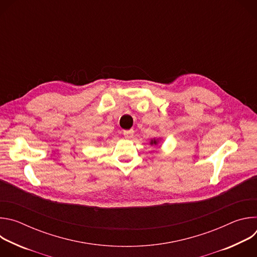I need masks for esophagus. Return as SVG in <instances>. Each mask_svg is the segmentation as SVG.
I'll list each match as a JSON object with an SVG mask.
<instances>
[{
  "instance_id": "esophagus-1",
  "label": "esophagus",
  "mask_w": 257,
  "mask_h": 257,
  "mask_svg": "<svg viewBox=\"0 0 257 257\" xmlns=\"http://www.w3.org/2000/svg\"><path fill=\"white\" fill-rule=\"evenodd\" d=\"M123 135L125 136V138L130 139V138H132V137L134 136V130H132V129H130V130H124Z\"/></svg>"
}]
</instances>
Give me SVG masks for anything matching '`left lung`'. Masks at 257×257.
Wrapping results in <instances>:
<instances>
[{
	"mask_svg": "<svg viewBox=\"0 0 257 257\" xmlns=\"http://www.w3.org/2000/svg\"><path fill=\"white\" fill-rule=\"evenodd\" d=\"M153 143H155V144H157V141H156V140H153V141H152V144H153Z\"/></svg>",
	"mask_w": 257,
	"mask_h": 257,
	"instance_id": "obj_1",
	"label": "left lung"
}]
</instances>
